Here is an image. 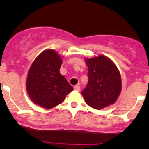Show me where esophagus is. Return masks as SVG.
Wrapping results in <instances>:
<instances>
[{"instance_id": "34e87169", "label": "esophagus", "mask_w": 149, "mask_h": 149, "mask_svg": "<svg viewBox=\"0 0 149 149\" xmlns=\"http://www.w3.org/2000/svg\"><path fill=\"white\" fill-rule=\"evenodd\" d=\"M74 89L76 90V91H79L81 90V87H80V86L79 85H76L74 86Z\"/></svg>"}]
</instances>
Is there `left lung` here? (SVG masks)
Instances as JSON below:
<instances>
[{
    "label": "left lung",
    "instance_id": "1",
    "mask_svg": "<svg viewBox=\"0 0 149 149\" xmlns=\"http://www.w3.org/2000/svg\"><path fill=\"white\" fill-rule=\"evenodd\" d=\"M88 68V84L81 94L88 105L101 109L115 102L121 91L118 68L104 55L86 60Z\"/></svg>",
    "mask_w": 149,
    "mask_h": 149
}]
</instances>
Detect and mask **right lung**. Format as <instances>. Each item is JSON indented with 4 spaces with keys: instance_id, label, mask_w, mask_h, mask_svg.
<instances>
[{
    "instance_id": "obj_1",
    "label": "right lung",
    "mask_w": 149,
    "mask_h": 149,
    "mask_svg": "<svg viewBox=\"0 0 149 149\" xmlns=\"http://www.w3.org/2000/svg\"><path fill=\"white\" fill-rule=\"evenodd\" d=\"M62 60L53 49L37 57L29 70L26 90L36 104L51 109L65 100L73 88L60 73Z\"/></svg>"
}]
</instances>
